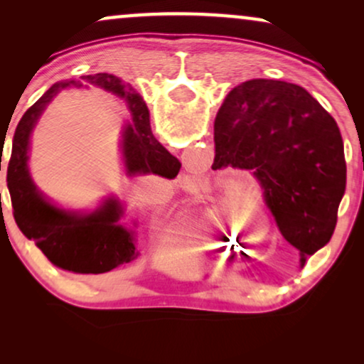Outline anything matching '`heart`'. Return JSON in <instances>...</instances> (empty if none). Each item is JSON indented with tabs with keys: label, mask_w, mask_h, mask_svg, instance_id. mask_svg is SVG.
Masks as SVG:
<instances>
[{
	"label": "heart",
	"mask_w": 364,
	"mask_h": 364,
	"mask_svg": "<svg viewBox=\"0 0 364 364\" xmlns=\"http://www.w3.org/2000/svg\"><path fill=\"white\" fill-rule=\"evenodd\" d=\"M200 218L208 222L220 218L232 230L248 225L253 218L265 222L268 213L262 187L247 172L228 171L220 178V198L202 208Z\"/></svg>",
	"instance_id": "heart-1"
}]
</instances>
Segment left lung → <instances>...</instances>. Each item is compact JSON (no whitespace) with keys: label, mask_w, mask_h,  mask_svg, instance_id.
Returning <instances> with one entry per match:
<instances>
[{"label":"left lung","mask_w":364,"mask_h":364,"mask_svg":"<svg viewBox=\"0 0 364 364\" xmlns=\"http://www.w3.org/2000/svg\"><path fill=\"white\" fill-rule=\"evenodd\" d=\"M218 166L253 172L300 262L330 242L346 188L338 124L306 89L252 79L233 87L213 127Z\"/></svg>","instance_id":"left-lung-1"}]
</instances>
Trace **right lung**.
Here are the masks:
<instances>
[{
    "instance_id": "1",
    "label": "right lung",
    "mask_w": 364,
    "mask_h": 364,
    "mask_svg": "<svg viewBox=\"0 0 364 364\" xmlns=\"http://www.w3.org/2000/svg\"><path fill=\"white\" fill-rule=\"evenodd\" d=\"M82 81L126 99L131 112V122L122 132V157L127 176L159 173L167 178L176 177L181 171V162L154 137L149 109L131 84L122 82L117 76L107 73L84 76ZM69 86L81 87L82 82L61 81L53 84L24 112L13 137L6 182L14 220L24 237L34 240L53 265L68 272L97 275L139 257L134 232L119 222L124 215L121 202L111 197L91 213L66 212L44 198L33 183L28 168L29 137L33 129L53 97Z\"/></svg>"
}]
</instances>
